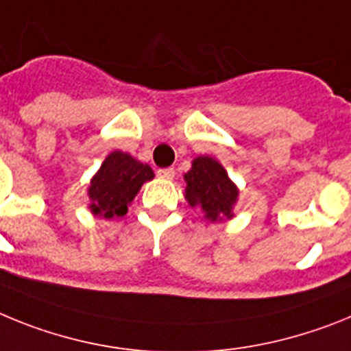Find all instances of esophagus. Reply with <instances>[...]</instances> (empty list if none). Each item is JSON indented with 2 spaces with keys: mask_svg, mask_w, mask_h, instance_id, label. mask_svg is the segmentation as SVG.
I'll list each match as a JSON object with an SVG mask.
<instances>
[{
  "mask_svg": "<svg viewBox=\"0 0 351 351\" xmlns=\"http://www.w3.org/2000/svg\"><path fill=\"white\" fill-rule=\"evenodd\" d=\"M157 176L162 180H173L175 178V169H173V167H164V169H158Z\"/></svg>",
  "mask_w": 351,
  "mask_h": 351,
  "instance_id": "esophagus-1",
  "label": "esophagus"
}]
</instances>
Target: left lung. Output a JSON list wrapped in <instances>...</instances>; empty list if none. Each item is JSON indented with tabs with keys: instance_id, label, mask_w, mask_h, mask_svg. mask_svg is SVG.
<instances>
[{
	"instance_id": "1",
	"label": "left lung",
	"mask_w": 351,
	"mask_h": 351,
	"mask_svg": "<svg viewBox=\"0 0 351 351\" xmlns=\"http://www.w3.org/2000/svg\"><path fill=\"white\" fill-rule=\"evenodd\" d=\"M185 199L193 208H201L203 217L210 222H221L234 217V205L239 201V187L228 176L219 160L210 155H199L184 175Z\"/></svg>"
}]
</instances>
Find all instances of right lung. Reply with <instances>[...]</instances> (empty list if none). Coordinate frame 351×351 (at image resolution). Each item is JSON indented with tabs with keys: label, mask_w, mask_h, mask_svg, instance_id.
<instances>
[{
	"label": "right lung",
	"mask_w": 351,
	"mask_h": 351,
	"mask_svg": "<svg viewBox=\"0 0 351 351\" xmlns=\"http://www.w3.org/2000/svg\"><path fill=\"white\" fill-rule=\"evenodd\" d=\"M154 169L125 152L114 150L104 158L91 176L88 197L90 212L102 219L123 217L145 182L154 180Z\"/></svg>",
	"instance_id": "obj_1"
}]
</instances>
